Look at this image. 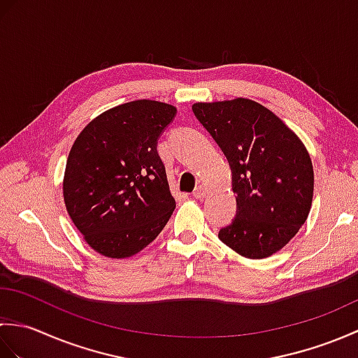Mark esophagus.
Listing matches in <instances>:
<instances>
[{
	"instance_id": "34e87169",
	"label": "esophagus",
	"mask_w": 358,
	"mask_h": 358,
	"mask_svg": "<svg viewBox=\"0 0 358 358\" xmlns=\"http://www.w3.org/2000/svg\"><path fill=\"white\" fill-rule=\"evenodd\" d=\"M206 192H208V189L206 187H204V186H199V187H196L195 189V191H194V196H195V199H204V196H206Z\"/></svg>"
}]
</instances>
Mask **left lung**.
Returning a JSON list of instances; mask_svg holds the SVG:
<instances>
[{"label":"left lung","instance_id":"obj_1","mask_svg":"<svg viewBox=\"0 0 358 358\" xmlns=\"http://www.w3.org/2000/svg\"><path fill=\"white\" fill-rule=\"evenodd\" d=\"M196 120L223 150L232 171L237 215L218 238L246 258H266L286 246L309 215L313 162L291 129L248 98L195 103Z\"/></svg>","mask_w":358,"mask_h":358}]
</instances>
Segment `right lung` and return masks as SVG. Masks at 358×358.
<instances>
[{"mask_svg": "<svg viewBox=\"0 0 358 358\" xmlns=\"http://www.w3.org/2000/svg\"><path fill=\"white\" fill-rule=\"evenodd\" d=\"M171 104L136 100L103 112L83 129L66 163V209L87 245L109 258L140 252L169 222L175 199L157 143Z\"/></svg>", "mask_w": 358, "mask_h": 358, "instance_id": "1", "label": "right lung"}]
</instances>
